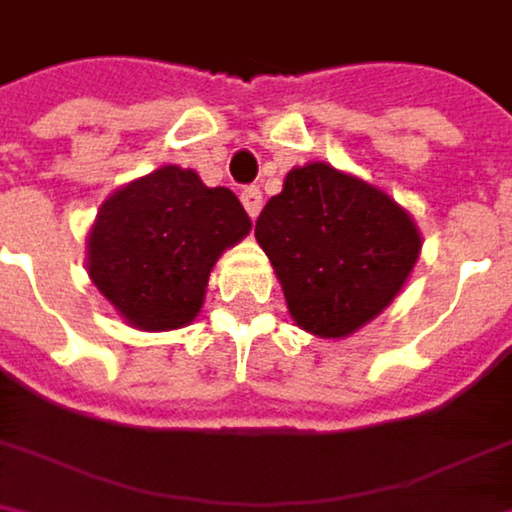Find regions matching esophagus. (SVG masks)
Listing matches in <instances>:
<instances>
[{
  "instance_id": "1",
  "label": "esophagus",
  "mask_w": 512,
  "mask_h": 512,
  "mask_svg": "<svg viewBox=\"0 0 512 512\" xmlns=\"http://www.w3.org/2000/svg\"><path fill=\"white\" fill-rule=\"evenodd\" d=\"M239 200H242V206H245V212H248L251 218H258V212H261V206H264V194H261V188H254V185L242 188Z\"/></svg>"
}]
</instances>
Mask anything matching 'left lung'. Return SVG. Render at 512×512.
Listing matches in <instances>:
<instances>
[{
    "instance_id": "8db88e82",
    "label": "left lung",
    "mask_w": 512,
    "mask_h": 512,
    "mask_svg": "<svg viewBox=\"0 0 512 512\" xmlns=\"http://www.w3.org/2000/svg\"><path fill=\"white\" fill-rule=\"evenodd\" d=\"M294 324L318 339H345L375 321L405 288L423 236L384 188L309 161L254 224Z\"/></svg>"
}]
</instances>
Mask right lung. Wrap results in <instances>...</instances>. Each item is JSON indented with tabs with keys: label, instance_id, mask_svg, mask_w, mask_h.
I'll return each mask as SVG.
<instances>
[{
	"label": "right lung",
	"instance_id": "right-lung-1",
	"mask_svg": "<svg viewBox=\"0 0 512 512\" xmlns=\"http://www.w3.org/2000/svg\"><path fill=\"white\" fill-rule=\"evenodd\" d=\"M251 230L230 188L164 164L116 188L86 239V273L116 315L143 333L179 330L203 309L215 261Z\"/></svg>",
	"mask_w": 512,
	"mask_h": 512
}]
</instances>
